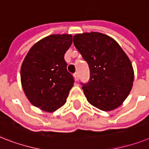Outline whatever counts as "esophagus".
I'll use <instances>...</instances> for the list:
<instances>
[{
    "label": "esophagus",
    "instance_id": "obj_1",
    "mask_svg": "<svg viewBox=\"0 0 149 149\" xmlns=\"http://www.w3.org/2000/svg\"><path fill=\"white\" fill-rule=\"evenodd\" d=\"M74 78L75 79H76V81H77L79 79V74H78V72H75L74 73Z\"/></svg>",
    "mask_w": 149,
    "mask_h": 149
}]
</instances>
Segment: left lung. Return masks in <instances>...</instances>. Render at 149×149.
Here are the masks:
<instances>
[{
    "mask_svg": "<svg viewBox=\"0 0 149 149\" xmlns=\"http://www.w3.org/2000/svg\"><path fill=\"white\" fill-rule=\"evenodd\" d=\"M73 43L89 64L90 79L83 86L87 101L106 112L118 108L133 86L134 70L129 56L113 38L102 33L76 34Z\"/></svg>",
    "mask_w": 149,
    "mask_h": 149,
    "instance_id": "obj_1",
    "label": "left lung"
}]
</instances>
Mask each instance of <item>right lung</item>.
<instances>
[{
  "mask_svg": "<svg viewBox=\"0 0 149 149\" xmlns=\"http://www.w3.org/2000/svg\"><path fill=\"white\" fill-rule=\"evenodd\" d=\"M72 43L71 34H52L30 49L21 65L20 80L33 106L53 112L66 102L74 80L66 70L64 54Z\"/></svg>",
  "mask_w": 149,
  "mask_h": 149,
  "instance_id": "1",
  "label": "right lung"
}]
</instances>
